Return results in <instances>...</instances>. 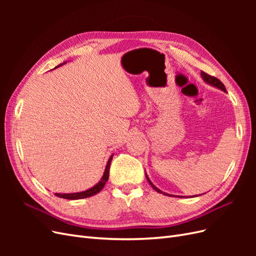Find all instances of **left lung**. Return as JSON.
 Masks as SVG:
<instances>
[{
	"mask_svg": "<svg viewBox=\"0 0 256 256\" xmlns=\"http://www.w3.org/2000/svg\"><path fill=\"white\" fill-rule=\"evenodd\" d=\"M200 76H203V79H204V81H205V82L209 83L210 85H214V86L218 88H220V90H224V92H226V86H224V84H223V83H222L218 78H216V76H210V74H206V72H200ZM146 178H147V180H148V182L150 184L154 190H156L157 192H159V193H164V196H171V194H166V193L162 192V191H161V190H159L157 187H154V186L152 184V182L150 180V178L147 177V175H146Z\"/></svg>",
	"mask_w": 256,
	"mask_h": 256,
	"instance_id": "1",
	"label": "left lung"
}]
</instances>
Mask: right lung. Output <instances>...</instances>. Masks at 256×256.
Wrapping results in <instances>:
<instances>
[{
    "instance_id": "1",
    "label": "right lung",
    "mask_w": 256,
    "mask_h": 256,
    "mask_svg": "<svg viewBox=\"0 0 256 256\" xmlns=\"http://www.w3.org/2000/svg\"><path fill=\"white\" fill-rule=\"evenodd\" d=\"M112 158H113V154L109 158V161H108L102 180H100L97 184H95L94 187H92L90 189L85 190L83 192H76V193H56V196H58V198H67V200H80V198H90L92 196H95L96 193L102 191V189L104 187V184H106V182L108 180V178H109V171H110V164H111Z\"/></svg>"
}]
</instances>
